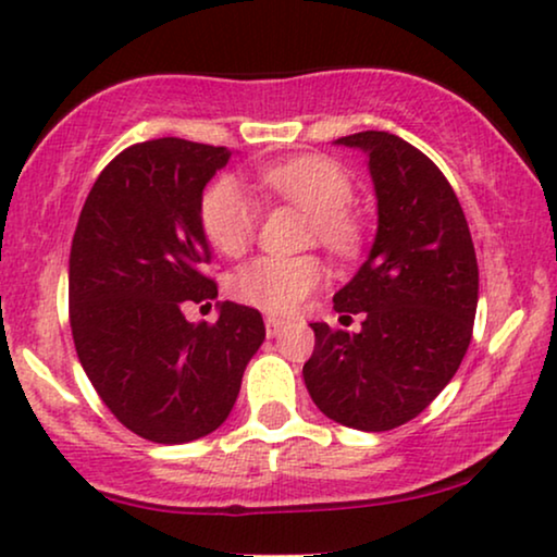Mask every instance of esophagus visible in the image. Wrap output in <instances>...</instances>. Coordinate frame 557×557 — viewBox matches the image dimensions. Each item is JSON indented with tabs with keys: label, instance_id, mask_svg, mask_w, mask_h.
I'll return each mask as SVG.
<instances>
[{
	"label": "esophagus",
	"instance_id": "esophagus-1",
	"mask_svg": "<svg viewBox=\"0 0 557 557\" xmlns=\"http://www.w3.org/2000/svg\"><path fill=\"white\" fill-rule=\"evenodd\" d=\"M264 325H267V336L274 338V336H280V331L285 329V321H283V318H277V315H267Z\"/></svg>",
	"mask_w": 557,
	"mask_h": 557
}]
</instances>
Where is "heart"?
<instances>
[{"mask_svg":"<svg viewBox=\"0 0 557 557\" xmlns=\"http://www.w3.org/2000/svg\"><path fill=\"white\" fill-rule=\"evenodd\" d=\"M259 183L285 201L310 213L318 242L348 255L359 242V226L348 211L354 183L336 160L302 154L259 170ZM206 239L226 257H239L257 232V203L234 177L213 183L201 203ZM325 283V267L315 257H257L232 277L236 300L267 313L287 315L298 310Z\"/></svg>","mask_w":557,"mask_h":557,"instance_id":"b5f03b06","label":"heart"}]
</instances>
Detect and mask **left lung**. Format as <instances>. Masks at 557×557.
Returning a JSON list of instances; mask_svg holds the SVG:
<instances>
[{
    "label": "left lung",
    "mask_w": 557,
    "mask_h": 557,
    "mask_svg": "<svg viewBox=\"0 0 557 557\" xmlns=\"http://www.w3.org/2000/svg\"><path fill=\"white\" fill-rule=\"evenodd\" d=\"M336 145L367 152L376 236L367 262L333 295L361 331H315L302 380L325 418L382 433L418 418L461 367L479 302V264L454 188L433 160L389 132Z\"/></svg>",
    "instance_id": "1"
}]
</instances>
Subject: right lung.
<instances>
[{
    "instance_id": "add662e5",
    "label": "right lung",
    "mask_w": 557,
    "mask_h": 557,
    "mask_svg": "<svg viewBox=\"0 0 557 557\" xmlns=\"http://www.w3.org/2000/svg\"><path fill=\"white\" fill-rule=\"evenodd\" d=\"M226 147L162 137L119 152L88 193L69 262L71 331L81 367L114 418L152 443L216 430L264 341L259 310L219 302L216 323H188V302L219 287L206 274V183Z\"/></svg>"
}]
</instances>
